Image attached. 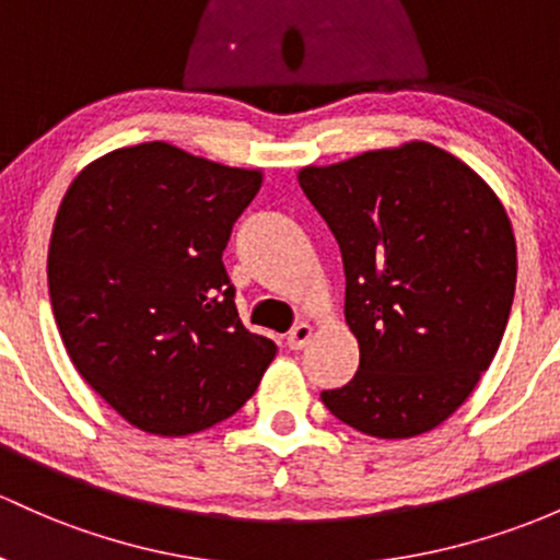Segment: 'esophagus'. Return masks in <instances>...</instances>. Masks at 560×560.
Segmentation results:
<instances>
[{
	"instance_id": "1",
	"label": "esophagus",
	"mask_w": 560,
	"mask_h": 560,
	"mask_svg": "<svg viewBox=\"0 0 560 560\" xmlns=\"http://www.w3.org/2000/svg\"><path fill=\"white\" fill-rule=\"evenodd\" d=\"M310 339H312V326L310 323H299V326H293L291 334H288V347H291L293 352H299L310 345Z\"/></svg>"
}]
</instances>
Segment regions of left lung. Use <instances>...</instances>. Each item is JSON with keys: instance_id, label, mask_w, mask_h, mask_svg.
Here are the masks:
<instances>
[{"instance_id": "8db88e82", "label": "left lung", "mask_w": 560, "mask_h": 560, "mask_svg": "<svg viewBox=\"0 0 560 560\" xmlns=\"http://www.w3.org/2000/svg\"><path fill=\"white\" fill-rule=\"evenodd\" d=\"M345 261L352 382L323 389L336 419L374 438L446 422L491 365L515 296V237L489 184L413 141L299 173Z\"/></svg>"}]
</instances>
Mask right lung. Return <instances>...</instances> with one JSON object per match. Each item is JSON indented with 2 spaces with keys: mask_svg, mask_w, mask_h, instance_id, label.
I'll use <instances>...</instances> for the list:
<instances>
[{
  "mask_svg": "<svg viewBox=\"0 0 560 560\" xmlns=\"http://www.w3.org/2000/svg\"><path fill=\"white\" fill-rule=\"evenodd\" d=\"M261 173L152 141L88 165L58 208L47 285L80 376L152 435L224 422L256 393L272 339L243 326L224 254Z\"/></svg>",
  "mask_w": 560,
  "mask_h": 560,
  "instance_id": "obj_1",
  "label": "right lung"
}]
</instances>
